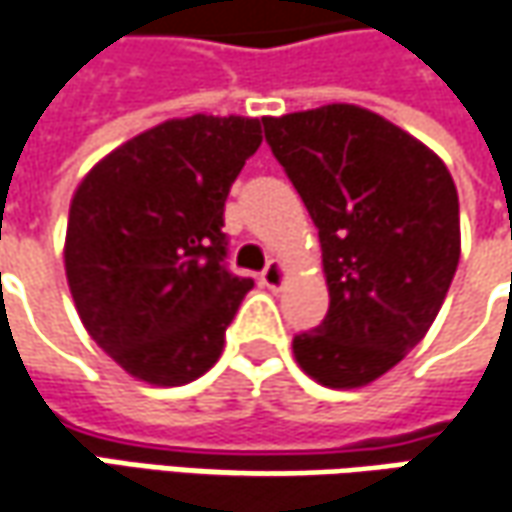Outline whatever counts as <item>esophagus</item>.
<instances>
[{"label": "esophagus", "mask_w": 512, "mask_h": 512, "mask_svg": "<svg viewBox=\"0 0 512 512\" xmlns=\"http://www.w3.org/2000/svg\"><path fill=\"white\" fill-rule=\"evenodd\" d=\"M260 283H263L266 289L278 292L280 286L286 283V266H283L280 260H269L266 269H263V275H260Z\"/></svg>", "instance_id": "obj_1"}]
</instances>
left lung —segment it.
Returning a JSON list of instances; mask_svg holds the SVG:
<instances>
[{
    "label": "left lung",
    "instance_id": "left-lung-1",
    "mask_svg": "<svg viewBox=\"0 0 512 512\" xmlns=\"http://www.w3.org/2000/svg\"><path fill=\"white\" fill-rule=\"evenodd\" d=\"M266 143L318 226L329 312L292 341L318 384L358 389L433 326L461 257L458 191L441 157L361 105L263 117Z\"/></svg>",
    "mask_w": 512,
    "mask_h": 512
}]
</instances>
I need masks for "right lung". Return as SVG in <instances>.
Returning <instances> with one entry per match:
<instances>
[{
    "label": "right lung",
    "mask_w": 512,
    "mask_h": 512,
    "mask_svg": "<svg viewBox=\"0 0 512 512\" xmlns=\"http://www.w3.org/2000/svg\"><path fill=\"white\" fill-rule=\"evenodd\" d=\"M260 120H166L91 168L71 197L65 275L88 335L137 381L183 387L217 364L255 286L226 266L223 209Z\"/></svg>",
    "instance_id": "add662e5"
}]
</instances>
